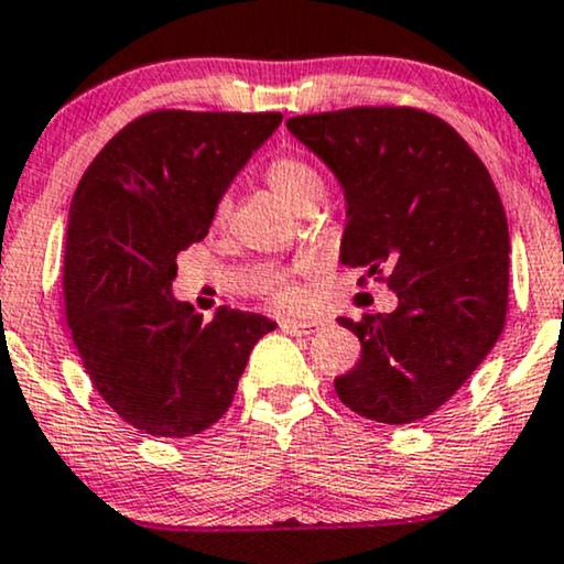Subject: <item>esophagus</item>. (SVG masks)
<instances>
[{"label":"esophagus","mask_w":564,"mask_h":564,"mask_svg":"<svg viewBox=\"0 0 564 564\" xmlns=\"http://www.w3.org/2000/svg\"><path fill=\"white\" fill-rule=\"evenodd\" d=\"M278 325H281L283 334H291V336H310L312 330L317 328L315 321H291V317H286V321H281Z\"/></svg>","instance_id":"obj_1"}]
</instances>
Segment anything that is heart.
<instances>
[{"label": "heart", "instance_id": "obj_1", "mask_svg": "<svg viewBox=\"0 0 564 564\" xmlns=\"http://www.w3.org/2000/svg\"><path fill=\"white\" fill-rule=\"evenodd\" d=\"M268 181L275 192H281L286 199L294 205L300 213L310 207H321L325 199V181L321 171L315 165H310L307 160L294 158V154H283V158H275L268 165ZM230 213V199L228 196H220L215 205V223H223ZM264 294L268 300H273L278 307L296 310L304 302L300 286L289 278L278 275L273 281L264 283Z\"/></svg>", "mask_w": 564, "mask_h": 564}]
</instances>
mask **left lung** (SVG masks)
I'll return each mask as SVG.
<instances>
[{
    "label": "left lung",
    "instance_id": "1",
    "mask_svg": "<svg viewBox=\"0 0 564 564\" xmlns=\"http://www.w3.org/2000/svg\"><path fill=\"white\" fill-rule=\"evenodd\" d=\"M286 126L341 181V262L399 296L389 315L338 317L362 344L334 381L338 399L376 423L429 417L505 328L510 230L497 186L463 135L417 107H349Z\"/></svg>",
    "mask_w": 564,
    "mask_h": 564
}]
</instances>
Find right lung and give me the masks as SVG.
<instances>
[{
	"label": "right lung",
	"mask_w": 564,
	"mask_h": 564,
	"mask_svg": "<svg viewBox=\"0 0 564 564\" xmlns=\"http://www.w3.org/2000/svg\"><path fill=\"white\" fill-rule=\"evenodd\" d=\"M281 112L141 115L107 141L73 196L65 234L67 328L99 397L141 433L183 438L234 402L273 321L220 307L202 321L171 294L243 162Z\"/></svg>",
	"instance_id": "1"
}]
</instances>
